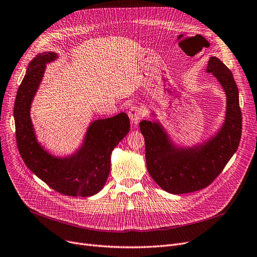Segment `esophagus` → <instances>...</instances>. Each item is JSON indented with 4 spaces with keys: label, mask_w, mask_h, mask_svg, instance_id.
<instances>
[{
    "label": "esophagus",
    "mask_w": 257,
    "mask_h": 257,
    "mask_svg": "<svg viewBox=\"0 0 257 257\" xmlns=\"http://www.w3.org/2000/svg\"><path fill=\"white\" fill-rule=\"evenodd\" d=\"M128 116L131 118V121L134 125H138V123L140 122V120L145 116L143 111L140 107L138 106H132L128 110Z\"/></svg>",
    "instance_id": "34e87169"
}]
</instances>
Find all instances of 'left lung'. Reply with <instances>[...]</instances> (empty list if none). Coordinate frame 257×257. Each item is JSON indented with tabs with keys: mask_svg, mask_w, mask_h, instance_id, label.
I'll use <instances>...</instances> for the list:
<instances>
[{
	"mask_svg": "<svg viewBox=\"0 0 257 257\" xmlns=\"http://www.w3.org/2000/svg\"><path fill=\"white\" fill-rule=\"evenodd\" d=\"M207 71L217 78L227 94V115L221 131L206 145L178 150L171 146L157 123L147 120L139 123L146 140L150 175L160 188L172 194L191 193L210 186L239 146L242 117L233 74L216 57L210 58Z\"/></svg>",
	"mask_w": 257,
	"mask_h": 257,
	"instance_id": "obj_1",
	"label": "left lung"
}]
</instances>
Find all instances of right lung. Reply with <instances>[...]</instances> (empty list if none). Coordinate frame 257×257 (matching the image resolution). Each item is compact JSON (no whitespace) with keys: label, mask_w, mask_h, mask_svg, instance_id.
<instances>
[{"label":"right lung","mask_w":257,"mask_h":257,"mask_svg":"<svg viewBox=\"0 0 257 257\" xmlns=\"http://www.w3.org/2000/svg\"><path fill=\"white\" fill-rule=\"evenodd\" d=\"M56 58L53 51L36 56L19 86L14 106L17 146L27 168L48 187L67 196L87 197L103 188L110 170L111 151L128 133L130 118L125 112H120L96 120L76 155L66 159L50 156L36 140L29 108L46 63Z\"/></svg>","instance_id":"add662e5"}]
</instances>
